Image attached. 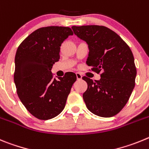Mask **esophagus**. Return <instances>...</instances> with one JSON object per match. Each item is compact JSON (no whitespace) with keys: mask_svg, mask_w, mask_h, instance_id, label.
I'll list each match as a JSON object with an SVG mask.
<instances>
[{"mask_svg":"<svg viewBox=\"0 0 149 149\" xmlns=\"http://www.w3.org/2000/svg\"><path fill=\"white\" fill-rule=\"evenodd\" d=\"M76 78H77L78 80H81V78H82V76H81V73H76Z\"/></svg>","mask_w":149,"mask_h":149,"instance_id":"esophagus-1","label":"esophagus"}]
</instances>
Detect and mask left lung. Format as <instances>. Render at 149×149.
Here are the masks:
<instances>
[{
	"label": "left lung",
	"mask_w": 149,
	"mask_h": 149,
	"mask_svg": "<svg viewBox=\"0 0 149 149\" xmlns=\"http://www.w3.org/2000/svg\"><path fill=\"white\" fill-rule=\"evenodd\" d=\"M89 48L87 65L101 76L93 80L83 76L88 89L83 99L91 112L102 117L117 114L128 102L135 86L136 69L131 49L113 30L104 26H72Z\"/></svg>",
	"instance_id": "left-lung-1"
}]
</instances>
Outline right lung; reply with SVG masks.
<instances>
[{"instance_id": "right-lung-1", "label": "right lung", "mask_w": 149, "mask_h": 149, "mask_svg": "<svg viewBox=\"0 0 149 149\" xmlns=\"http://www.w3.org/2000/svg\"><path fill=\"white\" fill-rule=\"evenodd\" d=\"M73 33L66 26H45L25 38L15 58L14 81L22 104L38 120L58 116L65 108L73 83L74 73L53 79L51 68L60 58V47Z\"/></svg>"}]
</instances>
